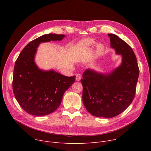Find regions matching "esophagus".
<instances>
[{
  "label": "esophagus",
  "mask_w": 151,
  "mask_h": 151,
  "mask_svg": "<svg viewBox=\"0 0 151 151\" xmlns=\"http://www.w3.org/2000/svg\"><path fill=\"white\" fill-rule=\"evenodd\" d=\"M81 79V75L79 74V73H78L76 75V80L77 81H79Z\"/></svg>",
  "instance_id": "esophagus-1"
}]
</instances>
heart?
I'll return each instance as SVG.
<instances>
[{
    "instance_id": "heart-1",
    "label": "heart",
    "mask_w": 151,
    "mask_h": 151,
    "mask_svg": "<svg viewBox=\"0 0 151 151\" xmlns=\"http://www.w3.org/2000/svg\"><path fill=\"white\" fill-rule=\"evenodd\" d=\"M94 44V42L91 39H84L82 40L79 44V47L80 48H85L90 47ZM103 51V46L100 44H99L96 46V52L97 54H100Z\"/></svg>"
}]
</instances>
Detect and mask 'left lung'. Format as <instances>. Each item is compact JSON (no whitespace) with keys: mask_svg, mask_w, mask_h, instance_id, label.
I'll use <instances>...</instances> for the list:
<instances>
[{"mask_svg":"<svg viewBox=\"0 0 151 151\" xmlns=\"http://www.w3.org/2000/svg\"><path fill=\"white\" fill-rule=\"evenodd\" d=\"M111 47L122 57L120 65L109 73L88 69L81 80L86 109L97 117L112 118L124 112L135 96L139 69L134 52L122 39L108 34Z\"/></svg>","mask_w":151,"mask_h":151,"instance_id":"8db88e82","label":"left lung"}]
</instances>
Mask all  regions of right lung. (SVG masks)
<instances>
[{"label":"right lung","mask_w":151,"mask_h":151,"mask_svg":"<svg viewBox=\"0 0 151 151\" xmlns=\"http://www.w3.org/2000/svg\"><path fill=\"white\" fill-rule=\"evenodd\" d=\"M64 35L49 33L31 41L19 54L14 66L12 88L20 106L28 114L45 116L54 112L75 81L53 69L44 70L35 61L40 43L61 40Z\"/></svg>","instance_id":"right-lung-1"}]
</instances>
